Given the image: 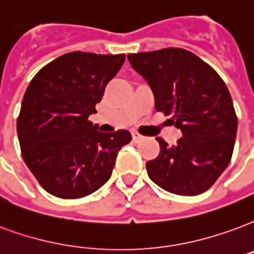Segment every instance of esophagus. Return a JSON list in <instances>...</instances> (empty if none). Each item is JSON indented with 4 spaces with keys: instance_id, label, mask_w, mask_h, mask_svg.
Masks as SVG:
<instances>
[{
    "instance_id": "34e87169",
    "label": "esophagus",
    "mask_w": 254,
    "mask_h": 254,
    "mask_svg": "<svg viewBox=\"0 0 254 254\" xmlns=\"http://www.w3.org/2000/svg\"><path fill=\"white\" fill-rule=\"evenodd\" d=\"M132 138H133V141H134V142H140L142 138H144V137H142L141 134H138V133H133Z\"/></svg>"
}]
</instances>
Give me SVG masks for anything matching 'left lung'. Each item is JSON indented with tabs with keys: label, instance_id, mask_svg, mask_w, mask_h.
Instances as JSON below:
<instances>
[{
	"label": "left lung",
	"instance_id": "8db88e82",
	"mask_svg": "<svg viewBox=\"0 0 254 254\" xmlns=\"http://www.w3.org/2000/svg\"><path fill=\"white\" fill-rule=\"evenodd\" d=\"M127 59L151 86L156 110L171 114V124L183 134L172 146L156 138L160 153L146 163L148 176L172 194H202L226 170L237 136L226 84L207 63L182 48L129 54Z\"/></svg>",
	"mask_w": 254,
	"mask_h": 254
}]
</instances>
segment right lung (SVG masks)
<instances>
[{"instance_id":"obj_1","label":"right lung","mask_w":254,"mask_h":254,"mask_svg":"<svg viewBox=\"0 0 254 254\" xmlns=\"http://www.w3.org/2000/svg\"><path fill=\"white\" fill-rule=\"evenodd\" d=\"M125 55L69 52L35 75L17 118L22 159L47 192L62 199L87 196L112 176L127 130L103 133L89 121Z\"/></svg>"}]
</instances>
